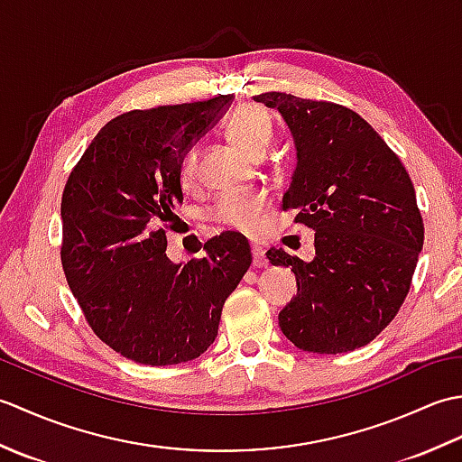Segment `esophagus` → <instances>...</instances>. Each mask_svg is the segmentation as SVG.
<instances>
[{
    "instance_id": "1",
    "label": "esophagus",
    "mask_w": 462,
    "mask_h": 462,
    "mask_svg": "<svg viewBox=\"0 0 462 462\" xmlns=\"http://www.w3.org/2000/svg\"><path fill=\"white\" fill-rule=\"evenodd\" d=\"M252 258H254V266L256 268H268V258L266 252H263L260 246H252Z\"/></svg>"
}]
</instances>
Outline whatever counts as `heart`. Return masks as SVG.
<instances>
[{"mask_svg": "<svg viewBox=\"0 0 462 462\" xmlns=\"http://www.w3.org/2000/svg\"><path fill=\"white\" fill-rule=\"evenodd\" d=\"M226 136L238 151L248 156L266 152L273 136L270 115L258 105H242L226 125ZM199 174V152L189 146L180 156L179 179L182 186H192ZM268 212V196L260 190H234L222 194L210 210V218L220 228L254 234L262 228Z\"/></svg>", "mask_w": 462, "mask_h": 462, "instance_id": "b5f03b06", "label": "heart"}]
</instances>
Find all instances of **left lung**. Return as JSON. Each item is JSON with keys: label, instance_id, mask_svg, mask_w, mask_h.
<instances>
[{"label": "left lung", "instance_id": "1", "mask_svg": "<svg viewBox=\"0 0 462 462\" xmlns=\"http://www.w3.org/2000/svg\"><path fill=\"white\" fill-rule=\"evenodd\" d=\"M278 109L298 149L283 212L316 232V258L268 250L291 266L298 296L280 311L293 346L347 353L385 329L411 288L425 226L411 176L373 126L347 106L290 93L254 97Z\"/></svg>", "mask_w": 462, "mask_h": 462}]
</instances>
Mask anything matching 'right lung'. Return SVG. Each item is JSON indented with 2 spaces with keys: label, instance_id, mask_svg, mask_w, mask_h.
Returning a JSON list of instances; mask_svg holds the SVG:
<instances>
[{
  "label": "right lung",
  "instance_id": "obj_1",
  "mask_svg": "<svg viewBox=\"0 0 462 462\" xmlns=\"http://www.w3.org/2000/svg\"><path fill=\"white\" fill-rule=\"evenodd\" d=\"M234 95L129 111L106 123L69 174L61 199V263L93 333L141 365L200 357L224 301L252 263L248 240L224 232L189 263L166 258L182 202V152Z\"/></svg>",
  "mask_w": 462,
  "mask_h": 462
}]
</instances>
